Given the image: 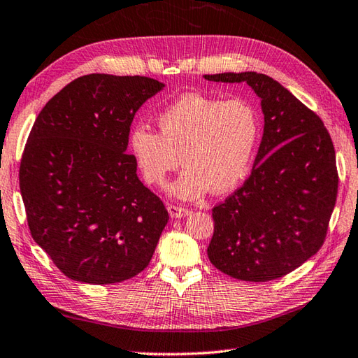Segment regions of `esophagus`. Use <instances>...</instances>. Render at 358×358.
Instances as JSON below:
<instances>
[{"mask_svg": "<svg viewBox=\"0 0 358 358\" xmlns=\"http://www.w3.org/2000/svg\"><path fill=\"white\" fill-rule=\"evenodd\" d=\"M169 213L171 217H185L188 216L192 211L184 207H178V206H169Z\"/></svg>", "mask_w": 358, "mask_h": 358, "instance_id": "34e87169", "label": "esophagus"}]
</instances>
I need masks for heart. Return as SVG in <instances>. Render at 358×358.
Segmentation results:
<instances>
[{
  "label": "heart",
  "mask_w": 358,
  "mask_h": 358,
  "mask_svg": "<svg viewBox=\"0 0 358 358\" xmlns=\"http://www.w3.org/2000/svg\"><path fill=\"white\" fill-rule=\"evenodd\" d=\"M157 125L159 133L133 128L129 147L150 184L164 185L171 171L187 164L171 187L180 199L235 188L250 169L259 137V114L250 101L199 92L174 100L159 114Z\"/></svg>",
  "instance_id": "heart-1"
}]
</instances>
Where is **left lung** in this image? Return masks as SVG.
Returning <instances> with one entry per match:
<instances>
[{"mask_svg":"<svg viewBox=\"0 0 358 358\" xmlns=\"http://www.w3.org/2000/svg\"><path fill=\"white\" fill-rule=\"evenodd\" d=\"M203 78L247 83L264 114L249 179L213 208L208 259L236 280L281 278L324 243L338 189L331 136L322 119L272 77L222 72Z\"/></svg>","mask_w":358,"mask_h":358,"instance_id":"left-lung-1","label":"left lung"}]
</instances>
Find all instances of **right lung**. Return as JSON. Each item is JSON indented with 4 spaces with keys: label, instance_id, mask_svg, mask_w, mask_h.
<instances>
[{
    "label": "right lung",
    "instance_id": "add662e5",
    "mask_svg": "<svg viewBox=\"0 0 358 358\" xmlns=\"http://www.w3.org/2000/svg\"><path fill=\"white\" fill-rule=\"evenodd\" d=\"M164 86L141 76H83L34 123L21 198L34 241L71 280L120 282L150 264L169 211L125 151L137 109Z\"/></svg>",
    "mask_w": 358,
    "mask_h": 358
}]
</instances>
